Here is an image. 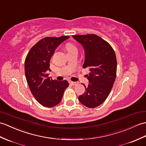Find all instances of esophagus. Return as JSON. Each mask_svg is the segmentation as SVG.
Here are the masks:
<instances>
[{"mask_svg":"<svg viewBox=\"0 0 146 146\" xmlns=\"http://www.w3.org/2000/svg\"><path fill=\"white\" fill-rule=\"evenodd\" d=\"M70 83L71 84H72V85H73V86L76 85V84H78L77 82H74V81H70Z\"/></svg>","mask_w":146,"mask_h":146,"instance_id":"1","label":"esophagus"}]
</instances>
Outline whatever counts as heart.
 Here are the masks:
<instances>
[{
    "instance_id": "b5f03b06",
    "label": "heart",
    "mask_w": 146,
    "mask_h": 146,
    "mask_svg": "<svg viewBox=\"0 0 146 146\" xmlns=\"http://www.w3.org/2000/svg\"><path fill=\"white\" fill-rule=\"evenodd\" d=\"M66 49L68 51V52H71V51L74 50H76V47L74 46L73 43H68L66 44Z\"/></svg>"
}]
</instances>
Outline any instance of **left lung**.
<instances>
[{
    "label": "left lung",
    "mask_w": 146,
    "mask_h": 146,
    "mask_svg": "<svg viewBox=\"0 0 146 146\" xmlns=\"http://www.w3.org/2000/svg\"><path fill=\"white\" fill-rule=\"evenodd\" d=\"M84 50L83 67L89 68L90 72L87 79L89 84L86 91L78 97L84 106L93 108L106 100L113 88L116 76V54L111 46L101 37L94 34L73 35Z\"/></svg>",
    "instance_id": "8db88e82"
}]
</instances>
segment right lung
I'll use <instances>...</instances> for the list:
<instances>
[{"label": "right lung", "mask_w": 146, "mask_h": 146, "mask_svg": "<svg viewBox=\"0 0 146 146\" xmlns=\"http://www.w3.org/2000/svg\"><path fill=\"white\" fill-rule=\"evenodd\" d=\"M70 36L45 37L32 47L25 61V73L33 96L45 107L55 106L62 99L69 83L48 77L50 61L56 48Z\"/></svg>", "instance_id": "add662e5"}]
</instances>
